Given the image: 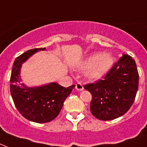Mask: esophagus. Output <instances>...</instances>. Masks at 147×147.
<instances>
[{"instance_id": "esophagus-1", "label": "esophagus", "mask_w": 147, "mask_h": 147, "mask_svg": "<svg viewBox=\"0 0 147 147\" xmlns=\"http://www.w3.org/2000/svg\"><path fill=\"white\" fill-rule=\"evenodd\" d=\"M76 89L77 90V91H79V92H81V91H83V90H84V87H83L82 84L80 82L77 83L76 85Z\"/></svg>"}]
</instances>
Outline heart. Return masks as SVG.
I'll return each mask as SVG.
<instances>
[{
  "label": "heart",
  "mask_w": 147,
  "mask_h": 147,
  "mask_svg": "<svg viewBox=\"0 0 147 147\" xmlns=\"http://www.w3.org/2000/svg\"><path fill=\"white\" fill-rule=\"evenodd\" d=\"M114 58L110 54L94 53L88 55L78 65L81 70H86L85 76L92 80L101 78L111 69Z\"/></svg>",
  "instance_id": "heart-1"
}]
</instances>
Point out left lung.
I'll return each instance as SVG.
<instances>
[{"label": "left lung", "mask_w": 147, "mask_h": 147, "mask_svg": "<svg viewBox=\"0 0 147 147\" xmlns=\"http://www.w3.org/2000/svg\"><path fill=\"white\" fill-rule=\"evenodd\" d=\"M138 85L135 60L123 54L103 79L84 86L92 95V114L100 121H111L123 115L134 101Z\"/></svg>", "instance_id": "8db88e82"}]
</instances>
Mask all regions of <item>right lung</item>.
I'll return each mask as SVG.
<instances>
[{
    "mask_svg": "<svg viewBox=\"0 0 147 147\" xmlns=\"http://www.w3.org/2000/svg\"><path fill=\"white\" fill-rule=\"evenodd\" d=\"M45 49H30L16 58L10 80V94L18 111L29 121L40 123L49 122L59 115L65 100L76 86L65 88L53 82L29 88L21 82L20 73L22 64L35 53Z\"/></svg>",
    "mask_w": 147,
    "mask_h": 147,
    "instance_id": "obj_1",
    "label": "right lung"
}]
</instances>
